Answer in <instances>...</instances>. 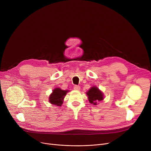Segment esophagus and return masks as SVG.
<instances>
[{
	"label": "esophagus",
	"instance_id": "34e87169",
	"mask_svg": "<svg viewBox=\"0 0 151 151\" xmlns=\"http://www.w3.org/2000/svg\"><path fill=\"white\" fill-rule=\"evenodd\" d=\"M73 89H74L75 91H80V90L81 89L80 86H75Z\"/></svg>",
	"mask_w": 151,
	"mask_h": 151
}]
</instances>
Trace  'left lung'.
<instances>
[{
  "mask_svg": "<svg viewBox=\"0 0 151 151\" xmlns=\"http://www.w3.org/2000/svg\"><path fill=\"white\" fill-rule=\"evenodd\" d=\"M86 95L88 96L90 104L93 105H97L99 101L104 99V93L96 86L91 87L90 89L86 92Z\"/></svg>",
  "mask_w": 151,
  "mask_h": 151,
  "instance_id": "obj_1",
  "label": "left lung"
}]
</instances>
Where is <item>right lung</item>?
Segmentation results:
<instances>
[{
	"instance_id": "right-lung-1",
	"label": "right lung",
	"mask_w": 151,
	"mask_h": 151,
	"mask_svg": "<svg viewBox=\"0 0 151 151\" xmlns=\"http://www.w3.org/2000/svg\"><path fill=\"white\" fill-rule=\"evenodd\" d=\"M68 92V90H62L59 88L54 89L50 95V103L52 105L58 106H62L63 102V99L67 95V93Z\"/></svg>"
}]
</instances>
